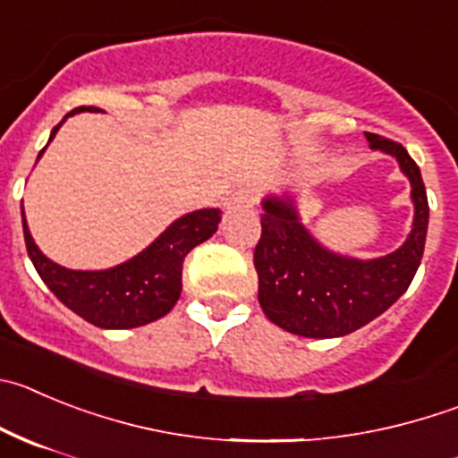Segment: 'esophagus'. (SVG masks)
<instances>
[{
	"mask_svg": "<svg viewBox=\"0 0 458 458\" xmlns=\"http://www.w3.org/2000/svg\"><path fill=\"white\" fill-rule=\"evenodd\" d=\"M259 201V192L257 188L245 186V188H238L229 199H226V207L229 208H254Z\"/></svg>",
	"mask_w": 458,
	"mask_h": 458,
	"instance_id": "1",
	"label": "esophagus"
}]
</instances>
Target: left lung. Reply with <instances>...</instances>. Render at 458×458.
<instances>
[{
  "mask_svg": "<svg viewBox=\"0 0 458 458\" xmlns=\"http://www.w3.org/2000/svg\"><path fill=\"white\" fill-rule=\"evenodd\" d=\"M370 149L397 161L411 183L413 222L395 251L354 259L329 250L304 226L295 192L263 197L261 241L254 250L259 304L267 320L304 338H341L391 309L411 286L425 251L429 204L420 167L400 142L366 133Z\"/></svg>",
  "mask_w": 458,
  "mask_h": 458,
  "instance_id": "1",
  "label": "left lung"
}]
</instances>
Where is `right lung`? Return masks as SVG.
Returning <instances> with one entry per match:
<instances>
[{"mask_svg": "<svg viewBox=\"0 0 458 458\" xmlns=\"http://www.w3.org/2000/svg\"><path fill=\"white\" fill-rule=\"evenodd\" d=\"M95 106L74 108L52 129L49 142L67 117ZM47 142V145H49ZM45 145V149H47ZM38 154V161L45 154ZM222 220L220 208H199L177 217L142 251L106 270H70L40 251L29 232L22 207V229L29 259L40 279L63 304L99 329H133L167 316L182 295V267L188 251L208 241Z\"/></svg>", "mask_w": 458, "mask_h": 458, "instance_id": "1", "label": "right lung"}]
</instances>
